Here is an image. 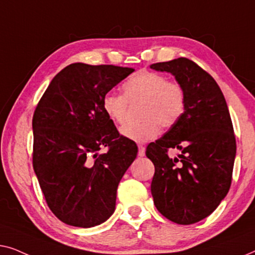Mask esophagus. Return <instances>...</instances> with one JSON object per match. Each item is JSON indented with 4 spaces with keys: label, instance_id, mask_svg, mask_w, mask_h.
<instances>
[{
    "label": "esophagus",
    "instance_id": "obj_1",
    "mask_svg": "<svg viewBox=\"0 0 255 255\" xmlns=\"http://www.w3.org/2000/svg\"><path fill=\"white\" fill-rule=\"evenodd\" d=\"M144 155H145V146L138 145V156L143 157Z\"/></svg>",
    "mask_w": 255,
    "mask_h": 255
}]
</instances>
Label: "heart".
Here are the masks:
<instances>
[{
	"mask_svg": "<svg viewBox=\"0 0 255 255\" xmlns=\"http://www.w3.org/2000/svg\"><path fill=\"white\" fill-rule=\"evenodd\" d=\"M123 91L124 95L107 92L103 97V110L113 123L123 125L127 120L128 102H143L141 123L120 129L121 135L134 142L151 141L158 135L159 125L164 128L174 126L185 112V89L179 83L168 82L162 74L138 71L125 82Z\"/></svg>",
	"mask_w": 255,
	"mask_h": 255,
	"instance_id": "b5f03b06",
	"label": "heart"
}]
</instances>
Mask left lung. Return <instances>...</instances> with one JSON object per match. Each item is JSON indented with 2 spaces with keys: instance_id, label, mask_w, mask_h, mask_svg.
<instances>
[{
  "instance_id": "1",
  "label": "left lung",
  "mask_w": 255,
  "mask_h": 255,
  "mask_svg": "<svg viewBox=\"0 0 255 255\" xmlns=\"http://www.w3.org/2000/svg\"><path fill=\"white\" fill-rule=\"evenodd\" d=\"M150 68L173 75L186 92L185 112L146 148L155 165L151 194L157 210L177 224H194L220 206L231 186L236 138L225 98L216 81L186 57ZM177 148V157L167 155Z\"/></svg>"
}]
</instances>
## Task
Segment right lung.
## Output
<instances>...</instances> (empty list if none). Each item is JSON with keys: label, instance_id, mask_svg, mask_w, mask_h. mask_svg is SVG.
Segmentation results:
<instances>
[{"label": "right lung", "instance_id": "add662e5", "mask_svg": "<svg viewBox=\"0 0 255 255\" xmlns=\"http://www.w3.org/2000/svg\"><path fill=\"white\" fill-rule=\"evenodd\" d=\"M134 69L71 63L41 97L32 119L33 168L52 213L92 228L116 210L117 189L137 156L103 110V97ZM105 146L108 151L99 155Z\"/></svg>", "mask_w": 255, "mask_h": 255}]
</instances>
